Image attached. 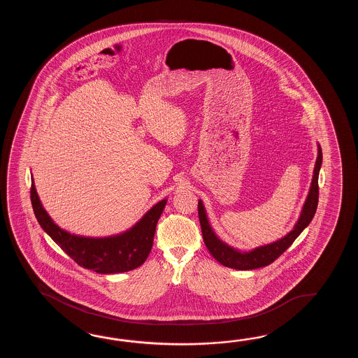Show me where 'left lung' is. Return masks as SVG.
I'll list each match as a JSON object with an SVG mask.
<instances>
[{
    "label": "left lung",
    "instance_id": "1",
    "mask_svg": "<svg viewBox=\"0 0 358 358\" xmlns=\"http://www.w3.org/2000/svg\"><path fill=\"white\" fill-rule=\"evenodd\" d=\"M322 162V152L321 147L319 145V156L316 160L315 170H313V178H312L311 188L308 192V197L304 202L303 210L301 213V217L298 220L294 229L290 231L289 234L276 241L274 243L267 244L264 247H259L251 252H238L229 247L225 243H222L217 236H215L213 229L208 224L207 216H206L205 207L202 205V201L198 202V217L201 222V229H202V236L205 241L206 247L213 255V259L219 261L221 265L230 267V268H236V270H253L259 267L267 266L273 264L275 259L280 257L284 252L289 248L293 242L297 239V236L303 231V229L311 222L317 203H319V173Z\"/></svg>",
    "mask_w": 358,
    "mask_h": 358
}]
</instances>
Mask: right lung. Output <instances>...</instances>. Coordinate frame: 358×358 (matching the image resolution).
<instances>
[{
  "instance_id": "1",
  "label": "right lung",
  "mask_w": 358,
  "mask_h": 358,
  "mask_svg": "<svg viewBox=\"0 0 358 358\" xmlns=\"http://www.w3.org/2000/svg\"><path fill=\"white\" fill-rule=\"evenodd\" d=\"M31 201L39 225L79 266L99 274H116L134 270L145 262L151 248L157 221L166 205L162 199L145 213L133 228L110 238L71 236L59 228L41 205L31 180Z\"/></svg>"
}]
</instances>
